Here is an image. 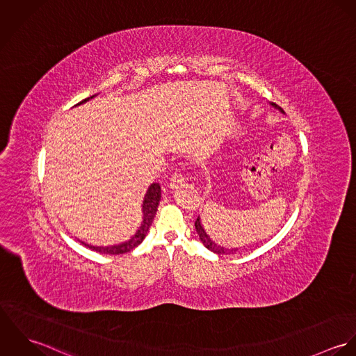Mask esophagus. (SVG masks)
<instances>
[{
  "mask_svg": "<svg viewBox=\"0 0 356 356\" xmlns=\"http://www.w3.org/2000/svg\"><path fill=\"white\" fill-rule=\"evenodd\" d=\"M184 182H185V178L181 174H175L171 177L168 186H170V189H178L179 186L184 185Z\"/></svg>",
  "mask_w": 356,
  "mask_h": 356,
  "instance_id": "34e87169",
  "label": "esophagus"
}]
</instances>
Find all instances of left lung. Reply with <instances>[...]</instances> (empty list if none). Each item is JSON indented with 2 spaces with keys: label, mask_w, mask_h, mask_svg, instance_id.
I'll use <instances>...</instances> for the list:
<instances>
[{
  "label": "left lung",
  "mask_w": 356,
  "mask_h": 356,
  "mask_svg": "<svg viewBox=\"0 0 356 356\" xmlns=\"http://www.w3.org/2000/svg\"><path fill=\"white\" fill-rule=\"evenodd\" d=\"M273 105H274V106H277L275 104H273ZM280 109H281V108H280ZM281 111H282V109H281ZM195 226H196V232H197V234H199V237H200V240H202L204 247H205V248H208L211 252L218 254H227L237 251V250H227V248H223V247H220L219 244L213 243V241L208 237V234L205 233L203 225H202V222H200V218H197V219H196Z\"/></svg>",
  "instance_id": "8db88e82"
}]
</instances>
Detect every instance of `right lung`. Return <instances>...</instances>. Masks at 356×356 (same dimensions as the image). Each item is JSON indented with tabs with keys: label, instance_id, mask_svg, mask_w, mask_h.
<instances>
[{
	"label": "right lung",
	"instance_id": "obj_1",
	"mask_svg": "<svg viewBox=\"0 0 356 356\" xmlns=\"http://www.w3.org/2000/svg\"><path fill=\"white\" fill-rule=\"evenodd\" d=\"M93 97H95V96H90V97H88V99L78 102L76 105L89 102V100L93 99ZM160 196H161L160 185H159V184H152V185L149 186V189L147 191V195H145L144 203H143V212H144L143 223H141L138 232H137L129 241H126V243H123V244H119V245H112V247H93V245H88V244H85V247H89L90 250L97 251V252H100V254H126V252H130L131 250H134L136 247H138V245L144 241V238H145V236H147V233H148V230H149V227H151V225H152L153 218H154V215H156L157 205H159V202H160ZM82 244H83V243H82Z\"/></svg>",
	"mask_w": 356,
	"mask_h": 356
}]
</instances>
